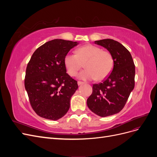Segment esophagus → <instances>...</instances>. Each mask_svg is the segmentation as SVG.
Instances as JSON below:
<instances>
[{"label":"esophagus","mask_w":157,"mask_h":157,"mask_svg":"<svg viewBox=\"0 0 157 157\" xmlns=\"http://www.w3.org/2000/svg\"><path fill=\"white\" fill-rule=\"evenodd\" d=\"M84 84V82H81V81H78V85H81V84Z\"/></svg>","instance_id":"esophagus-1"}]
</instances>
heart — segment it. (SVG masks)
Returning <instances> with one entry per match:
<instances>
[{
    "label": "heart",
    "instance_id": "heart-1",
    "mask_svg": "<svg viewBox=\"0 0 157 157\" xmlns=\"http://www.w3.org/2000/svg\"><path fill=\"white\" fill-rule=\"evenodd\" d=\"M86 69L78 75L82 80H93L97 78L102 80L111 73L113 67V58L108 51L92 44L80 47L76 54L69 53L65 56L64 65L68 74L75 77L83 66Z\"/></svg>",
    "mask_w": 157,
    "mask_h": 157
}]
</instances>
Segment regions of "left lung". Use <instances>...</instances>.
<instances>
[{
	"mask_svg": "<svg viewBox=\"0 0 157 157\" xmlns=\"http://www.w3.org/2000/svg\"><path fill=\"white\" fill-rule=\"evenodd\" d=\"M95 43L105 48L113 56V68L102 82L94 84L87 105L102 117L119 113L135 86V65L130 52L120 42L103 39Z\"/></svg>",
	"mask_w": 157,
	"mask_h": 157,
	"instance_id": "1",
	"label": "left lung"
}]
</instances>
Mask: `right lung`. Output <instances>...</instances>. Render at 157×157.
I'll use <instances>...</instances> for the list:
<instances>
[{
	"mask_svg": "<svg viewBox=\"0 0 157 157\" xmlns=\"http://www.w3.org/2000/svg\"><path fill=\"white\" fill-rule=\"evenodd\" d=\"M77 42L54 39L39 47L27 64L25 88L38 115L58 120L67 113L77 81L66 73L65 56Z\"/></svg>",
	"mask_w": 157,
	"mask_h": 157,
	"instance_id": "obj_1",
	"label": "right lung"
}]
</instances>
